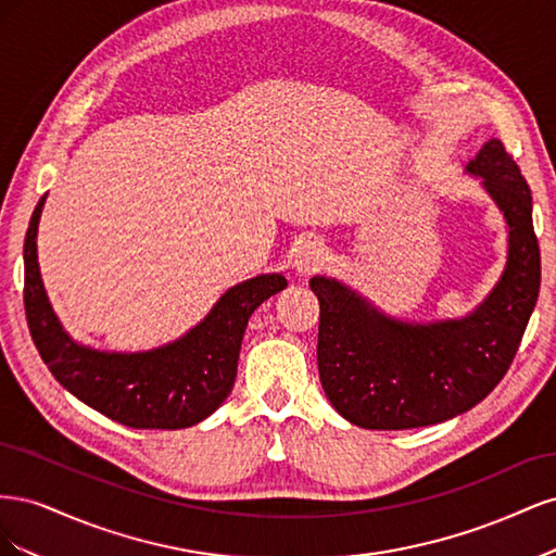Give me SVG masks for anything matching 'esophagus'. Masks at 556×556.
<instances>
[{
	"label": "esophagus",
	"instance_id": "esophagus-1",
	"mask_svg": "<svg viewBox=\"0 0 556 556\" xmlns=\"http://www.w3.org/2000/svg\"><path fill=\"white\" fill-rule=\"evenodd\" d=\"M323 262H325V250L317 241H306L294 250L292 264L296 268V274H301V276L317 271V268L323 266Z\"/></svg>",
	"mask_w": 556,
	"mask_h": 556
}]
</instances>
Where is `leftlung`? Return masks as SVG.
Masks as SVG:
<instances>
[{"mask_svg":"<svg viewBox=\"0 0 556 556\" xmlns=\"http://www.w3.org/2000/svg\"><path fill=\"white\" fill-rule=\"evenodd\" d=\"M482 178L508 225V262L482 304L459 319L401 323L343 282L315 276L317 368L331 406L364 429H417L457 417L508 374L541 292L531 190L490 139L466 166Z\"/></svg>","mask_w":556,"mask_h":556,"instance_id":"left-lung-1","label":"left lung"}]
</instances>
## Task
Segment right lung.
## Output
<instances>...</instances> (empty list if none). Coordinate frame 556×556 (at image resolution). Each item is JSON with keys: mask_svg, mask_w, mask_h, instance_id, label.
<instances>
[{"mask_svg": "<svg viewBox=\"0 0 556 556\" xmlns=\"http://www.w3.org/2000/svg\"><path fill=\"white\" fill-rule=\"evenodd\" d=\"M46 194L25 237V315L41 359L76 399L131 429H185L223 406L237 378L250 315L288 288L280 274L250 278L227 290L213 311L178 341L148 352H102L76 343L46 296L37 231Z\"/></svg>", "mask_w": 556, "mask_h": 556, "instance_id": "add662e5", "label": "right lung"}]
</instances>
